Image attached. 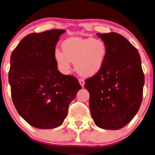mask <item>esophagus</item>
<instances>
[{"label": "esophagus", "instance_id": "1", "mask_svg": "<svg viewBox=\"0 0 155 155\" xmlns=\"http://www.w3.org/2000/svg\"><path fill=\"white\" fill-rule=\"evenodd\" d=\"M79 84H80V85H81V86L84 87V85H85V81H84L83 79H79Z\"/></svg>", "mask_w": 155, "mask_h": 155}]
</instances>
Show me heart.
<instances>
[{"label":"heart","instance_id":"1","mask_svg":"<svg viewBox=\"0 0 155 155\" xmlns=\"http://www.w3.org/2000/svg\"><path fill=\"white\" fill-rule=\"evenodd\" d=\"M63 51L56 49L54 58L60 70L68 73L71 62L79 75L91 77L97 74L103 67L107 54V46L100 38H70L61 45Z\"/></svg>","mask_w":155,"mask_h":155}]
</instances>
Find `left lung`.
Instances as JSON below:
<instances>
[{
	"mask_svg": "<svg viewBox=\"0 0 155 155\" xmlns=\"http://www.w3.org/2000/svg\"><path fill=\"white\" fill-rule=\"evenodd\" d=\"M107 46L101 70L85 80L94 124L104 130L123 128L137 114L142 101L145 76L138 50L121 35L97 33Z\"/></svg>",
	"mask_w": 155,
	"mask_h": 155,
	"instance_id": "left-lung-1",
	"label": "left lung"
}]
</instances>
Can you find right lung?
Here are the masks:
<instances>
[{
	"label": "right lung",
	"mask_w": 155,
	"mask_h": 155,
	"mask_svg": "<svg viewBox=\"0 0 155 155\" xmlns=\"http://www.w3.org/2000/svg\"><path fill=\"white\" fill-rule=\"evenodd\" d=\"M65 30L31 33L19 43L10 57L8 78L13 104L32 127H60L70 102L82 88L76 77L58 70L54 58L57 42Z\"/></svg>",
	"instance_id": "obj_1"
}]
</instances>
